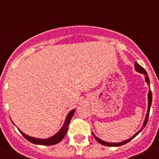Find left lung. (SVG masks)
Listing matches in <instances>:
<instances>
[{
	"label": "left lung",
	"instance_id": "obj_1",
	"mask_svg": "<svg viewBox=\"0 0 159 159\" xmlns=\"http://www.w3.org/2000/svg\"><path fill=\"white\" fill-rule=\"evenodd\" d=\"M134 68H135V70L137 71H139V72L142 73V74H144V75H146V81H147V83L148 84V85L150 84V80H149V77H148V75H147V71H145V69L143 68V67H141V66L139 65V64H138L137 62L134 63ZM151 102H152V92H151V91L150 90L148 92V110H147V116H146V118H145V121H144V123H143V127H142V129L140 130H139V131L136 133L135 134H134V136L132 138H130V139H129L127 140H125V141L123 142H121V143H107V142H104L102 141V140L99 139V138H97L96 136L95 135V134H93L94 137H95V139L97 140V141L99 142V143H101L102 145H104V146H107V147H119V146H122V145H124V144H126V143H127L128 142H130V140L132 139H134V137H135L136 135H137L139 133H140V132L142 131V130H143L144 127H145V126L147 125V122H148V118H149V113H150V109H151Z\"/></svg>",
	"mask_w": 159,
	"mask_h": 159
}]
</instances>
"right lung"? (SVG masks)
Segmentation results:
<instances>
[{"instance_id": "add662e5", "label": "right lung", "mask_w": 159, "mask_h": 159, "mask_svg": "<svg viewBox=\"0 0 159 159\" xmlns=\"http://www.w3.org/2000/svg\"><path fill=\"white\" fill-rule=\"evenodd\" d=\"M75 113V109L71 110L69 113L67 114V117H66L65 121H64V125L63 127H61L59 132H57V134L55 135L52 136V137L48 138V139H36V138L30 137V136L27 135V134H24L23 132L20 131L19 130V131L21 133L22 135L28 140L30 143H34V144H38V145H43V146H51V145H55L57 143H60L61 140L64 139V137L65 136L66 133L67 131V129H68V125H69L70 121H71V118H72L73 115Z\"/></svg>"}]
</instances>
